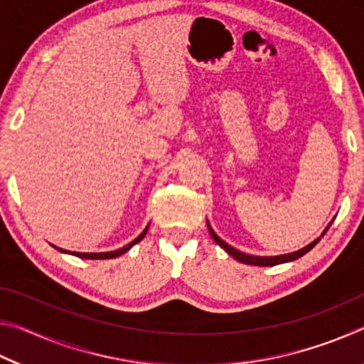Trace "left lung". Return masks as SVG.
<instances>
[{
	"mask_svg": "<svg viewBox=\"0 0 364 364\" xmlns=\"http://www.w3.org/2000/svg\"><path fill=\"white\" fill-rule=\"evenodd\" d=\"M334 221V220H332ZM332 221L331 223L328 225V228H326V230L323 231V234L321 236H324L326 234V231L329 230V226L332 225ZM207 226H208V231H210V234H212V237H213V241L217 242L221 249H225L228 254H230L232 258H236L237 262H241V263H245V264H257V267H274V264H281V263H287V262H294V260H297V258H300V257H304L306 252H310L313 247H315V245L321 241V237H318V239H315V241H313L311 244H308L306 247H304V249H300V250H297V252H292V254H284V255H276V257H255V255H249V254H244V252H241V250H237V249H234V247H231L230 244H226L223 239H220L217 234H215V231L212 230L210 228V223H208L207 221Z\"/></svg>",
	"mask_w": 364,
	"mask_h": 364,
	"instance_id": "8db88e82",
	"label": "left lung"
}]
</instances>
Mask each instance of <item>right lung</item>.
Listing matches in <instances>:
<instances>
[{"mask_svg": "<svg viewBox=\"0 0 364 364\" xmlns=\"http://www.w3.org/2000/svg\"><path fill=\"white\" fill-rule=\"evenodd\" d=\"M147 230H149V225L146 226V230L141 232L139 236L134 239V241H132L130 244H127V245H123L122 249H117V250H112V252H97V254H95V252H91V254H90V252H69V250H64V249H60V247H56V245H53V247L58 249L59 252H64V254H70V255H75V257H80V258H91V260H106V258L120 257V255L125 254V252L130 250L134 244H138L141 239L146 236Z\"/></svg>", "mask_w": 364, "mask_h": 364, "instance_id": "add662e5", "label": "right lung"}]
</instances>
